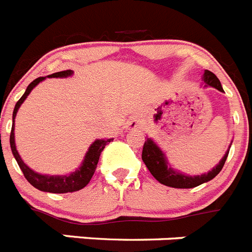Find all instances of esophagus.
<instances>
[{
  "label": "esophagus",
  "mask_w": 252,
  "mask_h": 252,
  "mask_svg": "<svg viewBox=\"0 0 252 252\" xmlns=\"http://www.w3.org/2000/svg\"><path fill=\"white\" fill-rule=\"evenodd\" d=\"M141 128H142L141 120H139V118L137 117L129 119L128 123H126V129H128V130H137V129H141Z\"/></svg>",
  "instance_id": "esophagus-1"
}]
</instances>
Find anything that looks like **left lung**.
<instances>
[{"label":"left lung","instance_id":"8db88e82","mask_svg":"<svg viewBox=\"0 0 252 252\" xmlns=\"http://www.w3.org/2000/svg\"><path fill=\"white\" fill-rule=\"evenodd\" d=\"M203 80L209 86L220 90V91H223L220 80H218V77L213 72L205 69ZM228 153L229 150L227 151L224 157L220 159V162L212 171H209L208 174L200 175V176H187V175L174 171L171 167H167L165 155H163L162 151L159 150V147H157L156 143L151 138H147L146 142H144L143 151H142V159L146 163V166H147L153 178L161 184H163L166 187L178 188V189H190V188L199 187L200 184L207 183V181L216 178L223 168V166H224Z\"/></svg>","mask_w":252,"mask_h":252}]
</instances>
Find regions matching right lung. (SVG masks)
<instances>
[{
    "label": "right lung",
    "mask_w": 252,
    "mask_h": 252,
    "mask_svg": "<svg viewBox=\"0 0 252 252\" xmlns=\"http://www.w3.org/2000/svg\"><path fill=\"white\" fill-rule=\"evenodd\" d=\"M73 72L71 69H65V71L56 72V73L50 74L48 77H67V76H71ZM45 77H38L32 81V84L28 86L25 94L20 97V100L16 102L14 109V114H12V129H11L10 134V146L11 151L14 153V157L16 158L17 165L20 166L21 171H23L24 176L32 187L36 188V189L41 190V191H48V192H56V194H63V192H72L81 190L82 188H85L87 184L90 183L91 178L95 174V170L97 167V162H99L100 155L104 151L105 146L109 143V142H113V139H96L91 147L87 151L86 156H85V161L82 162L81 167L78 168L77 171H74L73 174H71L69 176H47V175H40L34 172L32 170H30L25 163L23 162L20 155L17 153L16 146H15V137H14V126H15V117H16V113L20 108V105L23 104L24 100L28 97V95L30 94L32 89H34L36 85L40 82V81L44 80Z\"/></svg>",
    "instance_id": "right-lung-1"
}]
</instances>
